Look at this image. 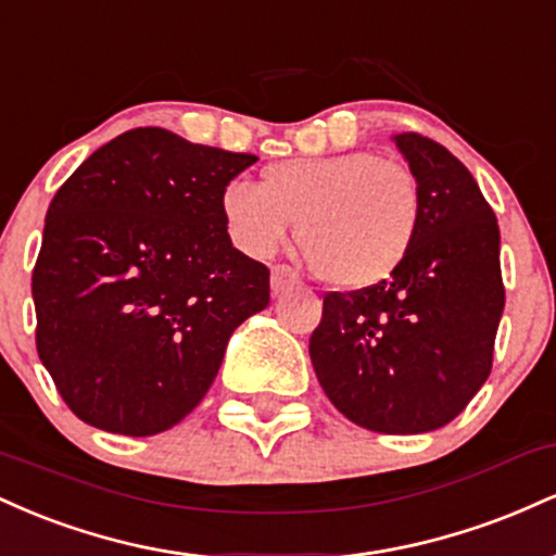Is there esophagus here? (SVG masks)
Segmentation results:
<instances>
[{
	"label": "esophagus",
	"mask_w": 556,
	"mask_h": 556,
	"mask_svg": "<svg viewBox=\"0 0 556 556\" xmlns=\"http://www.w3.org/2000/svg\"><path fill=\"white\" fill-rule=\"evenodd\" d=\"M295 285H298V274L292 271L290 266H274L271 269V290L274 292H285Z\"/></svg>",
	"instance_id": "1"
}]
</instances>
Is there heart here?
<instances>
[{
    "label": "heart",
    "mask_w": 556,
    "mask_h": 556,
    "mask_svg": "<svg viewBox=\"0 0 556 556\" xmlns=\"http://www.w3.org/2000/svg\"><path fill=\"white\" fill-rule=\"evenodd\" d=\"M222 219L242 253L269 258L298 222V242L324 282L366 290L405 264L420 229V190L407 167L368 151L271 162L258 188L229 182Z\"/></svg>",
    "instance_id": "b5f03b06"
}]
</instances>
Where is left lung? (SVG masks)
<instances>
[{"label": "left lung", "instance_id": "obj_1", "mask_svg": "<svg viewBox=\"0 0 556 556\" xmlns=\"http://www.w3.org/2000/svg\"><path fill=\"white\" fill-rule=\"evenodd\" d=\"M420 190L410 256L387 282L327 292L311 363L331 405L379 433L442 429L491 374L504 311L500 225L437 140L392 136Z\"/></svg>", "mask_w": 556, "mask_h": 556}]
</instances>
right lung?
<instances>
[{"mask_svg":"<svg viewBox=\"0 0 556 556\" xmlns=\"http://www.w3.org/2000/svg\"><path fill=\"white\" fill-rule=\"evenodd\" d=\"M253 162L136 127L56 190L34 269L36 348L88 426L154 437L180 424L232 331L269 305V269L222 219V193Z\"/></svg>","mask_w":556,"mask_h":556,"instance_id":"right-lung-1","label":"right lung"}]
</instances>
